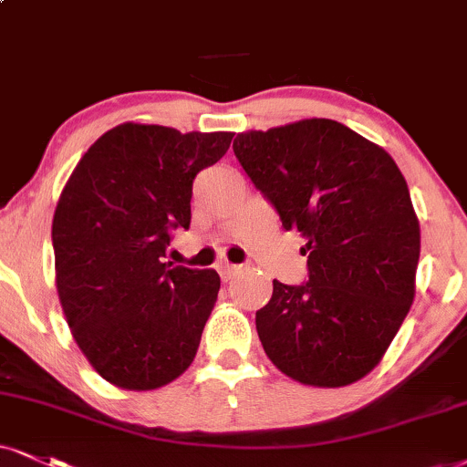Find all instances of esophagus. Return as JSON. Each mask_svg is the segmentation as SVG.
I'll return each mask as SVG.
<instances>
[{"label": "esophagus", "mask_w": 467, "mask_h": 467, "mask_svg": "<svg viewBox=\"0 0 467 467\" xmlns=\"http://www.w3.org/2000/svg\"><path fill=\"white\" fill-rule=\"evenodd\" d=\"M216 270H218V273H221V277L227 281V279H232L234 275H238L240 270H243V266H235V264H229V262H221L216 266Z\"/></svg>", "instance_id": "obj_1"}]
</instances>
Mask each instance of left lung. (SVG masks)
<instances>
[{
    "instance_id": "obj_1",
    "label": "left lung",
    "mask_w": 467,
    "mask_h": 467,
    "mask_svg": "<svg viewBox=\"0 0 467 467\" xmlns=\"http://www.w3.org/2000/svg\"><path fill=\"white\" fill-rule=\"evenodd\" d=\"M234 153L285 232L307 238V281H273L255 314L275 366L339 388L381 361L416 295L420 224L388 151L331 119L244 131Z\"/></svg>"
}]
</instances>
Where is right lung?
Listing matches in <instances>:
<instances>
[{"mask_svg": "<svg viewBox=\"0 0 467 467\" xmlns=\"http://www.w3.org/2000/svg\"><path fill=\"white\" fill-rule=\"evenodd\" d=\"M232 138L117 125L62 190L51 224L57 296L86 359L119 388H162L197 355L221 277L164 257L172 232L190 227L194 177Z\"/></svg>", "mask_w": 467, "mask_h": 467, "instance_id": "obj_1", "label": "right lung"}]
</instances>
